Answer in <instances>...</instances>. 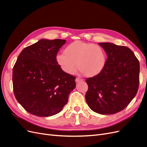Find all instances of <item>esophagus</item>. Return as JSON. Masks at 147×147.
I'll return each mask as SVG.
<instances>
[{
  "label": "esophagus",
  "instance_id": "obj_1",
  "mask_svg": "<svg viewBox=\"0 0 147 147\" xmlns=\"http://www.w3.org/2000/svg\"><path fill=\"white\" fill-rule=\"evenodd\" d=\"M82 81H83V79H82L80 78H76V79H75V82H76L77 83L82 82Z\"/></svg>",
  "mask_w": 147,
  "mask_h": 147
}]
</instances>
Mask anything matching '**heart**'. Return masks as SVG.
I'll use <instances>...</instances> for the list:
<instances>
[{"instance_id": "1", "label": "heart", "mask_w": 147, "mask_h": 147, "mask_svg": "<svg viewBox=\"0 0 147 147\" xmlns=\"http://www.w3.org/2000/svg\"><path fill=\"white\" fill-rule=\"evenodd\" d=\"M56 62L64 72L74 74L78 69L86 77H94L104 69L107 55L103 48L91 43L75 41L56 56Z\"/></svg>"}]
</instances>
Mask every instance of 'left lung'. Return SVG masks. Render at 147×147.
<instances>
[{
  "instance_id": "8db88e82",
  "label": "left lung",
  "mask_w": 147,
  "mask_h": 147,
  "mask_svg": "<svg viewBox=\"0 0 147 147\" xmlns=\"http://www.w3.org/2000/svg\"><path fill=\"white\" fill-rule=\"evenodd\" d=\"M108 58L104 69L88 78L86 101L101 115H112L125 109L136 96L139 84L140 64L129 48L112 43H99Z\"/></svg>"
}]
</instances>
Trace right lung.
I'll return each instance as SVG.
<instances>
[{
    "label": "right lung",
    "mask_w": 147,
    "mask_h": 147,
    "mask_svg": "<svg viewBox=\"0 0 147 147\" xmlns=\"http://www.w3.org/2000/svg\"><path fill=\"white\" fill-rule=\"evenodd\" d=\"M65 40L41 39L23 49L13 69V92L28 112L47 117L59 113L75 88V77L56 62Z\"/></svg>",
    "instance_id": "right-lung-1"
}]
</instances>
